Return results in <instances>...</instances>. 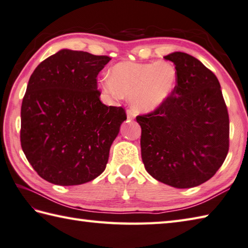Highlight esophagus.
<instances>
[{"label": "esophagus", "instance_id": "1", "mask_svg": "<svg viewBox=\"0 0 248 248\" xmlns=\"http://www.w3.org/2000/svg\"><path fill=\"white\" fill-rule=\"evenodd\" d=\"M127 116L129 119H133L135 117V111L132 108L127 109Z\"/></svg>", "mask_w": 248, "mask_h": 248}]
</instances>
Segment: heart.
Returning <instances> with one entry per match:
<instances>
[{"instance_id": "1", "label": "heart", "mask_w": 248, "mask_h": 248, "mask_svg": "<svg viewBox=\"0 0 248 248\" xmlns=\"http://www.w3.org/2000/svg\"><path fill=\"white\" fill-rule=\"evenodd\" d=\"M177 72L169 61L140 63L124 61L110 71L102 87L113 98L131 96L134 108L153 111L163 104L176 85Z\"/></svg>"}]
</instances>
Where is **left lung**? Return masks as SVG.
<instances>
[{"label": "left lung", "instance_id": "left-lung-1", "mask_svg": "<svg viewBox=\"0 0 248 248\" xmlns=\"http://www.w3.org/2000/svg\"><path fill=\"white\" fill-rule=\"evenodd\" d=\"M177 72L163 104L137 116L146 171L175 188L201 185L215 175L229 150V115L220 84L211 70L185 52L164 57Z\"/></svg>", "mask_w": 248, "mask_h": 248}]
</instances>
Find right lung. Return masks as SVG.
Segmentation results:
<instances>
[{
    "label": "right lung",
    "mask_w": 248,
    "mask_h": 248,
    "mask_svg": "<svg viewBox=\"0 0 248 248\" xmlns=\"http://www.w3.org/2000/svg\"><path fill=\"white\" fill-rule=\"evenodd\" d=\"M109 60L62 49L32 73L21 105L20 142L45 181L80 185L105 170L110 145L127 119L121 106L100 101L96 77Z\"/></svg>",
    "instance_id": "obj_1"
}]
</instances>
